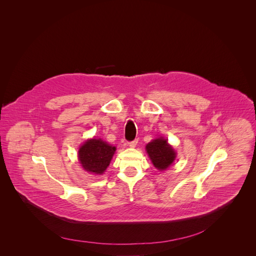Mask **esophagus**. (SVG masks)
I'll use <instances>...</instances> for the list:
<instances>
[{
  "label": "esophagus",
  "mask_w": 256,
  "mask_h": 256,
  "mask_svg": "<svg viewBox=\"0 0 256 256\" xmlns=\"http://www.w3.org/2000/svg\"><path fill=\"white\" fill-rule=\"evenodd\" d=\"M136 144H138V140H132V142H128V146H130V148H134L136 146Z\"/></svg>",
  "instance_id": "esophagus-1"
}]
</instances>
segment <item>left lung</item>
Listing matches in <instances>:
<instances>
[{
  "mask_svg": "<svg viewBox=\"0 0 256 256\" xmlns=\"http://www.w3.org/2000/svg\"><path fill=\"white\" fill-rule=\"evenodd\" d=\"M147 151L153 165L160 171L166 170L174 162L176 158V152L163 136L157 138L146 146Z\"/></svg>",
  "mask_w": 256,
  "mask_h": 256,
  "instance_id": "obj_1",
  "label": "left lung"
}]
</instances>
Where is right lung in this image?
I'll use <instances>...</instances> for the list:
<instances>
[{
  "instance_id": "add662e5",
  "label": "right lung",
  "mask_w": 256,
  "mask_h": 256,
  "mask_svg": "<svg viewBox=\"0 0 256 256\" xmlns=\"http://www.w3.org/2000/svg\"><path fill=\"white\" fill-rule=\"evenodd\" d=\"M116 150V147L101 138H90L79 149V162L87 172L101 175L110 164Z\"/></svg>"
}]
</instances>
